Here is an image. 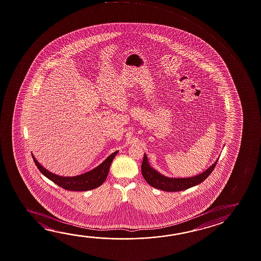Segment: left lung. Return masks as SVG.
<instances>
[{"instance_id":"left-lung-1","label":"left lung","mask_w":261,"mask_h":261,"mask_svg":"<svg viewBox=\"0 0 261 261\" xmlns=\"http://www.w3.org/2000/svg\"><path fill=\"white\" fill-rule=\"evenodd\" d=\"M218 161V158L212 166H210L205 171L201 173L199 175H195L192 177H187V178H173V177H167L161 175L153 167H150L148 159L146 154H145L141 165L142 175L144 176L145 181L153 188H158L163 191H167V192H176V191L186 190L188 188H192L202 183L212 173Z\"/></svg>"}]
</instances>
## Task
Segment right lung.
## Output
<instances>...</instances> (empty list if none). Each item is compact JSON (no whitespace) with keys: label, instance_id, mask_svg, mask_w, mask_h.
I'll return each mask as SVG.
<instances>
[{"label":"right lung","instance_id":"add662e5","mask_svg":"<svg viewBox=\"0 0 261 261\" xmlns=\"http://www.w3.org/2000/svg\"><path fill=\"white\" fill-rule=\"evenodd\" d=\"M117 153L118 151L114 152L102 164H100L98 167H95L93 170L86 172L82 175H75V176H61V175L53 174L51 172L48 171L47 169H45L43 166H41L38 161L35 159V156L33 154L32 155L37 168L43 175L47 177L48 179L51 180L54 183H56V185H58L59 187L66 190L87 191V190H92L94 188H98L103 184L105 180L107 179L112 161Z\"/></svg>","mask_w":261,"mask_h":261}]
</instances>
